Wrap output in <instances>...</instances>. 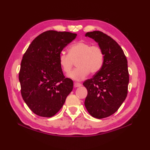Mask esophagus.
Listing matches in <instances>:
<instances>
[{"instance_id": "34e87169", "label": "esophagus", "mask_w": 150, "mask_h": 150, "mask_svg": "<svg viewBox=\"0 0 150 150\" xmlns=\"http://www.w3.org/2000/svg\"><path fill=\"white\" fill-rule=\"evenodd\" d=\"M80 86H81V83H79V82H75V83H74V87L75 88H78V87H80Z\"/></svg>"}]
</instances>
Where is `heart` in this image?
Returning <instances> with one entry per match:
<instances>
[{
    "label": "heart",
    "mask_w": 150,
    "mask_h": 150,
    "mask_svg": "<svg viewBox=\"0 0 150 150\" xmlns=\"http://www.w3.org/2000/svg\"><path fill=\"white\" fill-rule=\"evenodd\" d=\"M76 61L77 68L68 77L76 81L83 80L91 73H96L104 63V53L100 47L90 43L79 41L69 47L68 54L61 52L59 55V64L63 71L69 73Z\"/></svg>",
    "instance_id": "heart-1"
}]
</instances>
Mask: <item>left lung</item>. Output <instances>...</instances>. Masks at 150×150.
<instances>
[{"instance_id": "8db88e82", "label": "left lung", "mask_w": 150, "mask_h": 150, "mask_svg": "<svg viewBox=\"0 0 150 150\" xmlns=\"http://www.w3.org/2000/svg\"><path fill=\"white\" fill-rule=\"evenodd\" d=\"M97 42L104 53L101 69L83 85L88 95L84 105L92 117L103 119L115 113L128 94V61L123 50L112 38L101 31L85 35Z\"/></svg>"}]
</instances>
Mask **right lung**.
<instances>
[{
    "label": "right lung",
    "instance_id": "add662e5",
    "mask_svg": "<svg viewBox=\"0 0 150 150\" xmlns=\"http://www.w3.org/2000/svg\"><path fill=\"white\" fill-rule=\"evenodd\" d=\"M77 35L66 31H45L32 41L22 57L18 75L21 95L37 115H55L73 90V81L64 76L59 55Z\"/></svg>",
    "mask_w": 150,
    "mask_h": 150
}]
</instances>
